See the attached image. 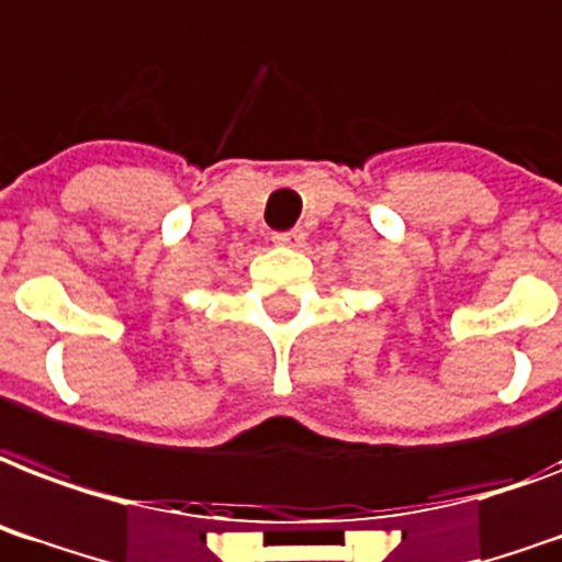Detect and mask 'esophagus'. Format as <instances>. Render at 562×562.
Masks as SVG:
<instances>
[{"label":"esophagus","mask_w":562,"mask_h":562,"mask_svg":"<svg viewBox=\"0 0 562 562\" xmlns=\"http://www.w3.org/2000/svg\"><path fill=\"white\" fill-rule=\"evenodd\" d=\"M306 241V233L303 229H289V233H273V244H280V247H291V250H297Z\"/></svg>","instance_id":"esophagus-1"}]
</instances>
